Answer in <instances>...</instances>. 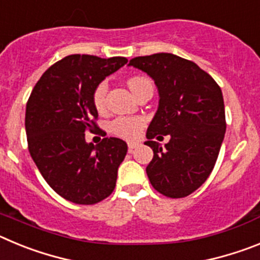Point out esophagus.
Listing matches in <instances>:
<instances>
[{
    "mask_svg": "<svg viewBox=\"0 0 260 260\" xmlns=\"http://www.w3.org/2000/svg\"><path fill=\"white\" fill-rule=\"evenodd\" d=\"M139 146V142H127V147H128V151L132 152L134 148H137V147Z\"/></svg>",
    "mask_w": 260,
    "mask_h": 260,
    "instance_id": "34e87169",
    "label": "esophagus"
}]
</instances>
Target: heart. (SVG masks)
<instances>
[{
    "label": "heart",
    "instance_id": "b5f03b06",
    "mask_svg": "<svg viewBox=\"0 0 260 260\" xmlns=\"http://www.w3.org/2000/svg\"><path fill=\"white\" fill-rule=\"evenodd\" d=\"M152 84L150 78L142 77V75H135V77L128 78L127 79V86L128 88L132 89V92H137L138 89H141L144 86H150ZM105 93H107V83L102 82L96 86L93 89L92 93V103L93 107L98 110L104 109L105 105ZM144 121L142 117H130V116H122L114 118L110 122V132L113 133L114 135L123 139H135L141 135L142 130L144 127Z\"/></svg>",
    "mask_w": 260,
    "mask_h": 260
}]
</instances>
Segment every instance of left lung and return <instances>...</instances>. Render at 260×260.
I'll return each instance as SVG.
<instances>
[{
	"label": "left lung",
	"mask_w": 260,
	"mask_h": 260,
	"mask_svg": "<svg viewBox=\"0 0 260 260\" xmlns=\"http://www.w3.org/2000/svg\"><path fill=\"white\" fill-rule=\"evenodd\" d=\"M128 65L155 80L160 102L144 144L153 151L146 172L153 189L168 198H185L212 172L225 128L221 88L197 63L171 53L135 57ZM169 135L164 147L153 139Z\"/></svg>",
	"instance_id": "8db88e82"
}]
</instances>
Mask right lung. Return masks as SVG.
Segmentation results:
<instances>
[{
  "label": "right lung",
  "instance_id": "right-lung-1",
  "mask_svg": "<svg viewBox=\"0 0 260 260\" xmlns=\"http://www.w3.org/2000/svg\"><path fill=\"white\" fill-rule=\"evenodd\" d=\"M125 57L71 54L45 71L26 107L32 160L48 185L75 204H96L112 194L127 144L105 138L93 146L84 133L99 128L92 93L105 77L125 65ZM96 134V133H95Z\"/></svg>",
  "mask_w": 260,
  "mask_h": 260
}]
</instances>
